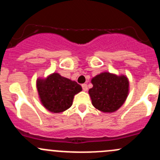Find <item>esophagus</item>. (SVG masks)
I'll return each mask as SVG.
<instances>
[{
    "mask_svg": "<svg viewBox=\"0 0 160 160\" xmlns=\"http://www.w3.org/2000/svg\"><path fill=\"white\" fill-rule=\"evenodd\" d=\"M82 88H83V90H84V91H87L88 90V85L86 84V83H83V84H82Z\"/></svg>",
    "mask_w": 160,
    "mask_h": 160,
    "instance_id": "34e87169",
    "label": "esophagus"
}]
</instances>
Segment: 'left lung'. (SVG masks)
Returning a JSON list of instances; mask_svg holds the SVG:
<instances>
[{"mask_svg": "<svg viewBox=\"0 0 160 160\" xmlns=\"http://www.w3.org/2000/svg\"><path fill=\"white\" fill-rule=\"evenodd\" d=\"M89 90L92 104L104 113L114 112L122 107L128 94L129 82L125 76L101 72L91 80Z\"/></svg>", "mask_w": 160, "mask_h": 160, "instance_id": "8db88e82", "label": "left lung"}]
</instances>
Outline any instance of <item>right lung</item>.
Here are the masks:
<instances>
[{
  "instance_id": "add662e5",
  "label": "right lung",
  "mask_w": 160,
  "mask_h": 160,
  "mask_svg": "<svg viewBox=\"0 0 160 160\" xmlns=\"http://www.w3.org/2000/svg\"><path fill=\"white\" fill-rule=\"evenodd\" d=\"M36 83L42 104L53 113H60L70 108L74 95L82 90L81 86L77 82L56 72L46 79H38Z\"/></svg>"
}]
</instances>
